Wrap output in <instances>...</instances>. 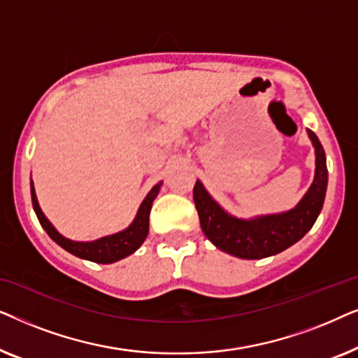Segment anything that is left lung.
I'll list each match as a JSON object with an SVG mask.
<instances>
[{
  "label": "left lung",
  "mask_w": 358,
  "mask_h": 358,
  "mask_svg": "<svg viewBox=\"0 0 358 358\" xmlns=\"http://www.w3.org/2000/svg\"><path fill=\"white\" fill-rule=\"evenodd\" d=\"M308 136L316 153L315 179L305 197L288 212L251 220L236 218L215 202L200 180L195 182L194 202L200 227L215 246L241 259H264L285 251L310 231L324 203L327 166L324 150L315 131L308 130Z\"/></svg>",
  "instance_id": "8db88e82"
}]
</instances>
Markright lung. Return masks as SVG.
Returning a JSON list of instances; mask_svg holds the SVG:
<instances>
[{
	"label": "right lung",
	"instance_id": "1",
	"mask_svg": "<svg viewBox=\"0 0 358 358\" xmlns=\"http://www.w3.org/2000/svg\"><path fill=\"white\" fill-rule=\"evenodd\" d=\"M161 184L163 182L156 184L155 187L150 190L143 202H141L138 212H136V217L129 228L120 233L99 238L96 239V241H90V243L71 241V239L62 236V234L57 231L55 227L48 222L47 217L41 210V205L37 202L36 189H34L32 180H31V195H32L34 212H36L38 222H41L42 228L45 229L48 236H50L58 246H62L65 251L71 252L73 256L86 259V261L97 262V264H112V262L120 261V259H124L127 256H130V254H134L136 249L143 244L146 236H148L151 205H153V200L156 199V195L159 194Z\"/></svg>",
	"mask_w": 358,
	"mask_h": 358
}]
</instances>
